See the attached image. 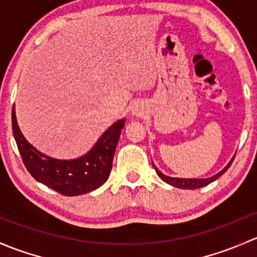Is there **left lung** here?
Returning a JSON list of instances; mask_svg holds the SVG:
<instances>
[{
    "instance_id": "obj_1",
    "label": "left lung",
    "mask_w": 257,
    "mask_h": 257,
    "mask_svg": "<svg viewBox=\"0 0 257 257\" xmlns=\"http://www.w3.org/2000/svg\"><path fill=\"white\" fill-rule=\"evenodd\" d=\"M234 158H235V156L231 158V161L227 163L225 167L221 169L220 172H218V173L214 174V176L208 177V178H178V177H169V176H166V174H163L160 169L153 165V163L152 165H153V167H155L156 172H157L158 177H160L163 182L168 183L169 186L181 188V189H198V188L208 186V184H210L211 182H214L215 179H218L221 174L225 173V172L227 171V168H229L230 165L232 163V161H234Z\"/></svg>"
}]
</instances>
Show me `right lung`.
<instances>
[{
  "instance_id": "right-lung-1",
  "label": "right lung",
  "mask_w": 257,
  "mask_h": 257,
  "mask_svg": "<svg viewBox=\"0 0 257 257\" xmlns=\"http://www.w3.org/2000/svg\"><path fill=\"white\" fill-rule=\"evenodd\" d=\"M123 126L125 118L117 120L85 155L74 160H58L39 152L26 140L17 123L15 107L12 110L13 136L26 168L36 181L67 197L92 192L107 181Z\"/></svg>"
}]
</instances>
